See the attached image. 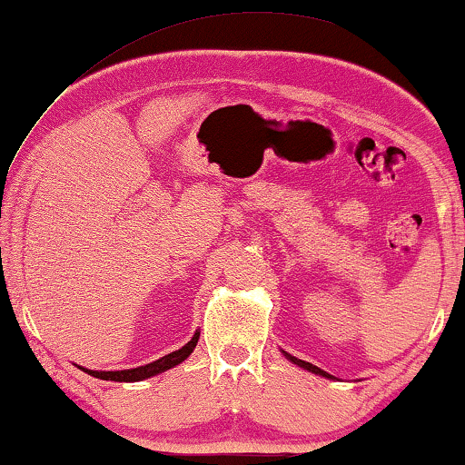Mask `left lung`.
Instances as JSON below:
<instances>
[{"label": "left lung", "instance_id": "1", "mask_svg": "<svg viewBox=\"0 0 465 465\" xmlns=\"http://www.w3.org/2000/svg\"><path fill=\"white\" fill-rule=\"evenodd\" d=\"M285 356L290 358L293 364H298V366H302V368H306V371H311V372H314V374H321V377H327V379H331V374H327L325 371H321L319 366H314V364H311V362H304V360H298V358H293V356H290V353H285Z\"/></svg>", "mask_w": 465, "mask_h": 465}]
</instances>
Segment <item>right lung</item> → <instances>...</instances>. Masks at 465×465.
<instances>
[{"mask_svg":"<svg viewBox=\"0 0 465 465\" xmlns=\"http://www.w3.org/2000/svg\"><path fill=\"white\" fill-rule=\"evenodd\" d=\"M198 335H201V333H196L186 345H183L182 350H175L172 353H167V356L154 360V362L146 364V366L130 368V371H109V372L86 371V368H84V372L91 374V377L103 379V381H117V382H134V381L149 379V377H154V374L165 372V371H169V368H173V366H178L180 362H183V360H186L190 353L194 351L196 343H198Z\"/></svg>","mask_w":465,"mask_h":465,"instance_id":"obj_1","label":"right lung"}]
</instances>
